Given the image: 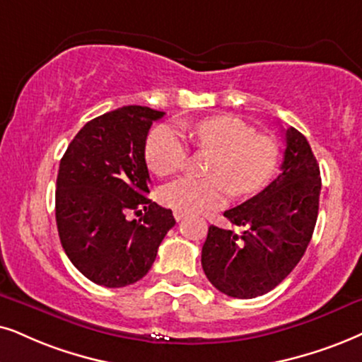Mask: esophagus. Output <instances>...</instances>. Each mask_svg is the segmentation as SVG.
<instances>
[{
  "instance_id": "1",
  "label": "esophagus",
  "mask_w": 362,
  "mask_h": 362,
  "mask_svg": "<svg viewBox=\"0 0 362 362\" xmlns=\"http://www.w3.org/2000/svg\"><path fill=\"white\" fill-rule=\"evenodd\" d=\"M173 217H175V221L178 222V221H182V218L185 217V214H184V212H178V210H175V212H173Z\"/></svg>"
}]
</instances>
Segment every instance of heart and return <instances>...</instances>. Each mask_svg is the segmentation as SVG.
Instances as JSON below:
<instances>
[{
    "label": "heart",
    "mask_w": 362,
    "mask_h": 362,
    "mask_svg": "<svg viewBox=\"0 0 362 362\" xmlns=\"http://www.w3.org/2000/svg\"><path fill=\"white\" fill-rule=\"evenodd\" d=\"M184 130L197 150L209 152L204 163L207 177H182L163 185L160 200L178 212L199 214L218 209L230 192L242 197L259 190L276 163V145L235 117L218 115L187 123ZM145 162L150 172L165 177L184 167L187 145L170 125H157L145 140Z\"/></svg>",
    "instance_id": "b5f03b06"
}]
</instances>
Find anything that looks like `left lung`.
<instances>
[{
    "mask_svg": "<svg viewBox=\"0 0 362 362\" xmlns=\"http://www.w3.org/2000/svg\"><path fill=\"white\" fill-rule=\"evenodd\" d=\"M281 173L262 192L223 217L234 228L210 226L202 267L215 289L237 299L264 296L299 264L319 212L321 172L309 141L294 127L284 130Z\"/></svg>",
    "mask_w": 362,
    "mask_h": 362,
    "instance_id": "8db88e82",
    "label": "left lung"
}]
</instances>
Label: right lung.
Masks as SVG:
<instances>
[{"mask_svg":"<svg viewBox=\"0 0 362 362\" xmlns=\"http://www.w3.org/2000/svg\"><path fill=\"white\" fill-rule=\"evenodd\" d=\"M165 113L128 105L90 120L68 145L57 177L54 212L63 249L78 271L105 287H125L152 267L175 226L152 202L145 140ZM135 213L136 219H130Z\"/></svg>","mask_w":362,"mask_h":362,"instance_id":"add662e5","label":"right lung"}]
</instances>
